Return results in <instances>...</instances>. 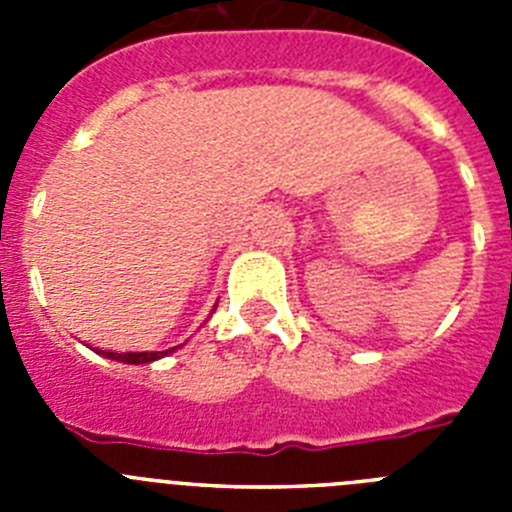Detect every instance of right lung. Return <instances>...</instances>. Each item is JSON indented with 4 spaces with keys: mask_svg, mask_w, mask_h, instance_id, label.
I'll use <instances>...</instances> for the list:
<instances>
[{
    "mask_svg": "<svg viewBox=\"0 0 512 512\" xmlns=\"http://www.w3.org/2000/svg\"><path fill=\"white\" fill-rule=\"evenodd\" d=\"M174 348L169 351H104L107 359H115V361H125V364H148V361H156L161 356L171 354Z\"/></svg>",
    "mask_w": 512,
    "mask_h": 512,
    "instance_id": "1",
    "label": "right lung"
}]
</instances>
